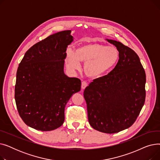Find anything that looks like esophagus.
<instances>
[{
    "label": "esophagus",
    "mask_w": 160,
    "mask_h": 160,
    "mask_svg": "<svg viewBox=\"0 0 160 160\" xmlns=\"http://www.w3.org/2000/svg\"><path fill=\"white\" fill-rule=\"evenodd\" d=\"M88 86V83L86 81H82V88L85 89Z\"/></svg>",
    "instance_id": "obj_1"
}]
</instances>
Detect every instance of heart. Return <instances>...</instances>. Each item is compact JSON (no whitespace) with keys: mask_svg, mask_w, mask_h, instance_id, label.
Wrapping results in <instances>:
<instances>
[{"mask_svg":"<svg viewBox=\"0 0 160 160\" xmlns=\"http://www.w3.org/2000/svg\"><path fill=\"white\" fill-rule=\"evenodd\" d=\"M119 59L117 48L106 45L92 43L78 47L75 51L68 49L65 63L70 70L80 69V62H84V71L88 77L98 78L112 70Z\"/></svg>","mask_w":160,"mask_h":160,"instance_id":"1","label":"heart"}]
</instances>
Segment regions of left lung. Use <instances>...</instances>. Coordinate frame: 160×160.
I'll list each match as a JSON object with an SVG mask.
<instances>
[{"label": "left lung", "mask_w": 160, "mask_h": 160, "mask_svg": "<svg viewBox=\"0 0 160 160\" xmlns=\"http://www.w3.org/2000/svg\"><path fill=\"white\" fill-rule=\"evenodd\" d=\"M119 52L115 68L89 83L83 92L88 120L94 129L114 133L128 128L145 104L146 74L139 58L119 41L106 39Z\"/></svg>", "instance_id": "1"}]
</instances>
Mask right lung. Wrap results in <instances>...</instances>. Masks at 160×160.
I'll return each instance as SVG.
<instances>
[{
	"label": "right lung",
	"instance_id": "1",
	"mask_svg": "<svg viewBox=\"0 0 160 160\" xmlns=\"http://www.w3.org/2000/svg\"><path fill=\"white\" fill-rule=\"evenodd\" d=\"M71 30L50 35L30 48L16 74L15 100L19 114L28 127L41 131L55 130L65 120V107L81 88V81L63 71Z\"/></svg>",
	"mask_w": 160,
	"mask_h": 160
}]
</instances>
